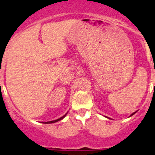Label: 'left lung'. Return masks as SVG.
<instances>
[{"instance_id": "obj_1", "label": "left lung", "mask_w": 155, "mask_h": 155, "mask_svg": "<svg viewBox=\"0 0 155 155\" xmlns=\"http://www.w3.org/2000/svg\"><path fill=\"white\" fill-rule=\"evenodd\" d=\"M136 113V112H134V113H132V114H131V115H130V116H132V115H134V114H135Z\"/></svg>"}]
</instances>
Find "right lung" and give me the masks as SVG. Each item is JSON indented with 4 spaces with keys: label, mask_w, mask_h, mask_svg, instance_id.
<instances>
[{
    "label": "right lung",
    "mask_w": 155,
    "mask_h": 155,
    "mask_svg": "<svg viewBox=\"0 0 155 155\" xmlns=\"http://www.w3.org/2000/svg\"><path fill=\"white\" fill-rule=\"evenodd\" d=\"M67 114H68V112H67V113L65 114V115H64V116L61 117V118H58V119H57V120H54V121H47V122H45V124H51V123H54V122H57V121H61V120L63 119V118H64L65 116H66Z\"/></svg>",
    "instance_id": "obj_1"
}]
</instances>
